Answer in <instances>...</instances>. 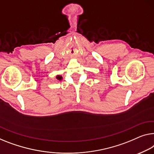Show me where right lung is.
I'll return each instance as SVG.
<instances>
[{
	"instance_id": "obj_1",
	"label": "right lung",
	"mask_w": 154,
	"mask_h": 154,
	"mask_svg": "<svg viewBox=\"0 0 154 154\" xmlns=\"http://www.w3.org/2000/svg\"><path fill=\"white\" fill-rule=\"evenodd\" d=\"M56 78L58 80H61V79H62V77L60 76V75H57V76L56 77Z\"/></svg>"
}]
</instances>
